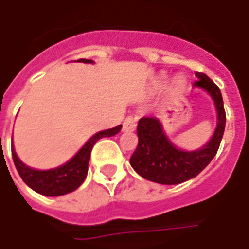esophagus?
<instances>
[{
  "instance_id": "34e87169",
  "label": "esophagus",
  "mask_w": 249,
  "mask_h": 249,
  "mask_svg": "<svg viewBox=\"0 0 249 249\" xmlns=\"http://www.w3.org/2000/svg\"><path fill=\"white\" fill-rule=\"evenodd\" d=\"M136 117L133 116H128L126 119L124 120V123H123V130L124 132H132V130L136 129Z\"/></svg>"
}]
</instances>
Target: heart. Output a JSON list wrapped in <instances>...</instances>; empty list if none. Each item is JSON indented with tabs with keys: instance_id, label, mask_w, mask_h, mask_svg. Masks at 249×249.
<instances>
[{
	"instance_id": "1",
	"label": "heart",
	"mask_w": 249,
	"mask_h": 249,
	"mask_svg": "<svg viewBox=\"0 0 249 249\" xmlns=\"http://www.w3.org/2000/svg\"><path fill=\"white\" fill-rule=\"evenodd\" d=\"M176 85H178V87H180V85H181V80H178V81H176Z\"/></svg>"
}]
</instances>
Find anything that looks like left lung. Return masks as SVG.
Returning <instances> with one entry per match:
<instances>
[{
    "label": "left lung",
    "mask_w": 249,
    "mask_h": 249,
    "mask_svg": "<svg viewBox=\"0 0 249 249\" xmlns=\"http://www.w3.org/2000/svg\"><path fill=\"white\" fill-rule=\"evenodd\" d=\"M193 85L204 89L214 101L217 125L207 145L197 151H181L173 145L156 117H142L137 125L139 145L130 157V165L141 178L165 185H175L197 176L212 161L225 129V110L219 87L207 74L196 71Z\"/></svg>",
    "instance_id": "1"
}]
</instances>
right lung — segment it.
I'll use <instances>...</instances> for the list:
<instances>
[{
  "instance_id": "right-lung-1",
  "label": "right lung",
  "mask_w": 249,
  "mask_h": 249,
  "mask_svg": "<svg viewBox=\"0 0 249 249\" xmlns=\"http://www.w3.org/2000/svg\"><path fill=\"white\" fill-rule=\"evenodd\" d=\"M78 61L87 62V64L93 62L92 60H85V58H81ZM120 129H121V125L112 128V129L98 132L85 142V145L82 146L69 161L65 162L61 167L48 169V171H37V169L25 165L16 155V151L12 145V156H13L14 165H16V169L19 173L21 178L24 180V183L37 193L45 195V196L66 195V193L73 192L84 183L88 175V164H89V159H90V152L97 140L103 139V137H110V136L117 135Z\"/></svg>"
}]
</instances>
